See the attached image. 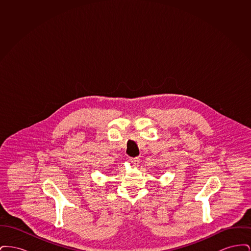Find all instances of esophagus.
Returning <instances> with one entry per match:
<instances>
[{"label": "esophagus", "instance_id": "34e87169", "mask_svg": "<svg viewBox=\"0 0 251 251\" xmlns=\"http://www.w3.org/2000/svg\"><path fill=\"white\" fill-rule=\"evenodd\" d=\"M130 162L134 166H138L140 163V159L138 157H133V158H130Z\"/></svg>", "mask_w": 251, "mask_h": 251}]
</instances>
